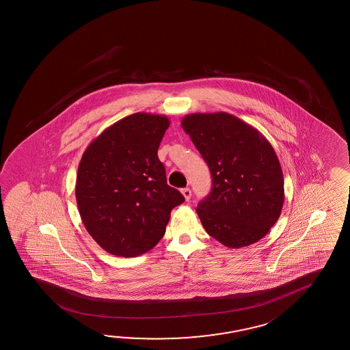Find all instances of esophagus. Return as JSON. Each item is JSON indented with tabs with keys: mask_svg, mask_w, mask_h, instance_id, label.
I'll list each match as a JSON object with an SVG mask.
<instances>
[{
	"mask_svg": "<svg viewBox=\"0 0 350 350\" xmlns=\"http://www.w3.org/2000/svg\"><path fill=\"white\" fill-rule=\"evenodd\" d=\"M182 194H183L185 200H189L191 197V191L189 188H183V189H182Z\"/></svg>",
	"mask_w": 350,
	"mask_h": 350,
	"instance_id": "34e87169",
	"label": "esophagus"
}]
</instances>
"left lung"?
Segmentation results:
<instances>
[{
  "mask_svg": "<svg viewBox=\"0 0 350 350\" xmlns=\"http://www.w3.org/2000/svg\"><path fill=\"white\" fill-rule=\"evenodd\" d=\"M180 125L211 170V193L197 208L205 231L231 249L258 243L284 206V173L273 147L228 112L189 113Z\"/></svg>",
  "mask_w": 350,
  "mask_h": 350,
  "instance_id": "left-lung-1",
  "label": "left lung"
}]
</instances>
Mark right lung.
Segmentation results:
<instances>
[{
    "mask_svg": "<svg viewBox=\"0 0 350 350\" xmlns=\"http://www.w3.org/2000/svg\"><path fill=\"white\" fill-rule=\"evenodd\" d=\"M165 115L136 112L101 132L80 159L75 197L92 238L115 256L136 258L163 238L185 197L167 185L159 144Z\"/></svg>",
    "mask_w": 350,
    "mask_h": 350,
    "instance_id": "obj_1",
    "label": "right lung"
}]
</instances>
